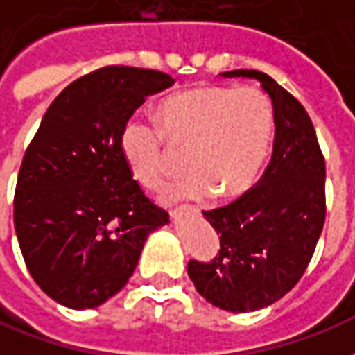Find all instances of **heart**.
<instances>
[{
    "mask_svg": "<svg viewBox=\"0 0 355 355\" xmlns=\"http://www.w3.org/2000/svg\"><path fill=\"white\" fill-rule=\"evenodd\" d=\"M274 129V112L254 87L198 85L163 98L157 123L129 119L121 131L125 162L137 182L162 190L184 152L186 173L167 200H218L245 193L261 171Z\"/></svg>",
    "mask_w": 355,
    "mask_h": 355,
    "instance_id": "heart-1",
    "label": "heart"
}]
</instances>
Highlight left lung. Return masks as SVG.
<instances>
[{
	"label": "left lung",
	"instance_id": "8db88e82",
	"mask_svg": "<svg viewBox=\"0 0 355 355\" xmlns=\"http://www.w3.org/2000/svg\"><path fill=\"white\" fill-rule=\"evenodd\" d=\"M254 78L272 98L274 146L261 180L224 207L203 211L220 238L211 261L188 262L201 297L228 312H254L285 297L312 261L325 224V157L304 106L268 73Z\"/></svg>",
	"mask_w": 355,
	"mask_h": 355
}]
</instances>
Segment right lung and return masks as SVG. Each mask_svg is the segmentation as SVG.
<instances>
[{
    "instance_id": "add662e5",
    "label": "right lung",
    "mask_w": 355,
    "mask_h": 355,
    "mask_svg": "<svg viewBox=\"0 0 355 355\" xmlns=\"http://www.w3.org/2000/svg\"><path fill=\"white\" fill-rule=\"evenodd\" d=\"M169 73L104 66L72 81L45 112L20 163L15 232L34 282L85 310L125 287L146 238L169 213L132 178L121 131Z\"/></svg>"
}]
</instances>
